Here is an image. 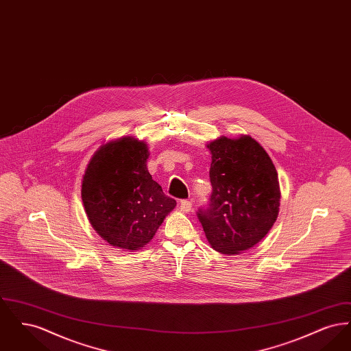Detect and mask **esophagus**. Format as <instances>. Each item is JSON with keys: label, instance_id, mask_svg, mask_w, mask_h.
<instances>
[{"label": "esophagus", "instance_id": "34e87169", "mask_svg": "<svg viewBox=\"0 0 351 351\" xmlns=\"http://www.w3.org/2000/svg\"><path fill=\"white\" fill-rule=\"evenodd\" d=\"M180 209L184 213H189L192 210V202L188 200H182L180 202Z\"/></svg>", "mask_w": 351, "mask_h": 351}]
</instances>
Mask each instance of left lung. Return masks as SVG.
<instances>
[{"mask_svg":"<svg viewBox=\"0 0 351 351\" xmlns=\"http://www.w3.org/2000/svg\"><path fill=\"white\" fill-rule=\"evenodd\" d=\"M212 152V195L197 217L215 250L232 255L256 245L272 228L280 205L278 172L251 136L219 138Z\"/></svg>","mask_w":351,"mask_h":351,"instance_id":"obj_1","label":"left lung"}]
</instances>
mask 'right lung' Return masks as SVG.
<instances>
[{
    "label": "right lung",
    "instance_id": "1",
    "mask_svg": "<svg viewBox=\"0 0 351 351\" xmlns=\"http://www.w3.org/2000/svg\"><path fill=\"white\" fill-rule=\"evenodd\" d=\"M143 142L122 138L102 146L90 159L82 185L89 222L113 246L143 247L152 239L176 201L147 169Z\"/></svg>",
    "mask_w": 351,
    "mask_h": 351
}]
</instances>
